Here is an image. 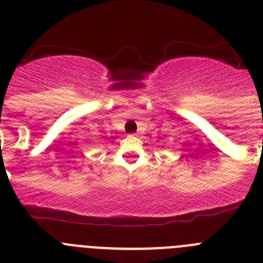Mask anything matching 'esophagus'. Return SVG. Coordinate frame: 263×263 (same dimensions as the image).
I'll list each match as a JSON object with an SVG mask.
<instances>
[{
    "instance_id": "esophagus-1",
    "label": "esophagus",
    "mask_w": 263,
    "mask_h": 263,
    "mask_svg": "<svg viewBox=\"0 0 263 263\" xmlns=\"http://www.w3.org/2000/svg\"><path fill=\"white\" fill-rule=\"evenodd\" d=\"M133 136H136V137H137V136H138V134H133Z\"/></svg>"
}]
</instances>
